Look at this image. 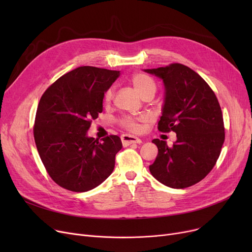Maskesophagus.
Wrapping results in <instances>:
<instances>
[{"label": "esophagus", "mask_w": 252, "mask_h": 252, "mask_svg": "<svg viewBox=\"0 0 252 252\" xmlns=\"http://www.w3.org/2000/svg\"><path fill=\"white\" fill-rule=\"evenodd\" d=\"M121 139H122V142H123V144L125 145V146H128V145H130V144H140L142 141L139 139V138H137V137H134V136H130V135H122V137H121Z\"/></svg>", "instance_id": "1"}]
</instances>
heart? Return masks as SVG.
<instances>
[{"mask_svg":"<svg viewBox=\"0 0 252 252\" xmlns=\"http://www.w3.org/2000/svg\"><path fill=\"white\" fill-rule=\"evenodd\" d=\"M131 84H133L136 91L142 97L154 95L156 92V85L153 79L144 73H136L131 77ZM114 96V90L113 88H109L104 94V101L106 103H109L112 101ZM145 119L143 117H133V116H124L119 123L121 125L130 130V131H139L141 128L140 123L144 122Z\"/></svg>","mask_w":252,"mask_h":252,"instance_id":"obj_1","label":"heart"}]
</instances>
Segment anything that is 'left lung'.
Instances as JSON below:
<instances>
[{
  "label": "left lung",
  "instance_id": "8db88e82",
  "mask_svg": "<svg viewBox=\"0 0 252 252\" xmlns=\"http://www.w3.org/2000/svg\"><path fill=\"white\" fill-rule=\"evenodd\" d=\"M145 71L160 77L165 88L158 129L177 134L171 147L165 141H152L158 154L149 166L150 173L170 188L193 186L214 168L224 141L218 98L204 79L186 65L171 63Z\"/></svg>",
  "mask_w": 252,
  "mask_h": 252
}]
</instances>
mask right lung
Returning <instances> with one entry per match:
<instances>
[{
	"label": "right lung",
	"instance_id": "add662e5",
	"mask_svg": "<svg viewBox=\"0 0 252 252\" xmlns=\"http://www.w3.org/2000/svg\"><path fill=\"white\" fill-rule=\"evenodd\" d=\"M119 71L81 66L52 84L38 102L33 137L47 173L72 192L96 188L113 171L121 138L88 137L93 119L103 110L104 93Z\"/></svg>",
	"mask_w": 252,
	"mask_h": 252
}]
</instances>
